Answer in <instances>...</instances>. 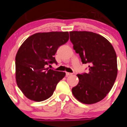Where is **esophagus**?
<instances>
[{"instance_id":"1","label":"esophagus","mask_w":127,"mask_h":127,"mask_svg":"<svg viewBox=\"0 0 127 127\" xmlns=\"http://www.w3.org/2000/svg\"><path fill=\"white\" fill-rule=\"evenodd\" d=\"M66 76H69V75H72V73L67 72H66Z\"/></svg>"}]
</instances>
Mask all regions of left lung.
Wrapping results in <instances>:
<instances>
[{
  "mask_svg": "<svg viewBox=\"0 0 127 127\" xmlns=\"http://www.w3.org/2000/svg\"><path fill=\"white\" fill-rule=\"evenodd\" d=\"M73 48L82 62L89 63L88 73L77 74L79 84L72 88L74 96L85 104L96 103L111 91L117 75V55L113 46L99 34L71 31Z\"/></svg>",
  "mask_w": 127,
  "mask_h": 127,
  "instance_id": "1",
  "label": "left lung"
}]
</instances>
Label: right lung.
Listing matches in <instances>:
<instances>
[{
  "label": "right lung",
  "instance_id": "add662e5",
  "mask_svg": "<svg viewBox=\"0 0 127 127\" xmlns=\"http://www.w3.org/2000/svg\"><path fill=\"white\" fill-rule=\"evenodd\" d=\"M69 39L68 32H38L29 36L20 46L15 58L18 87L26 98L42 101L53 95L65 72L50 69L56 63L54 55L60 46Z\"/></svg>",
  "mask_w": 127,
  "mask_h": 127
}]
</instances>
